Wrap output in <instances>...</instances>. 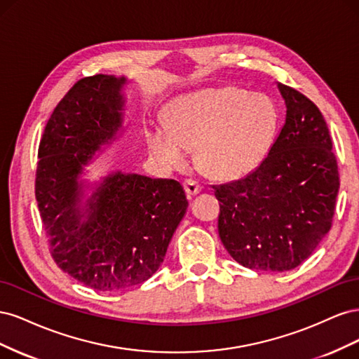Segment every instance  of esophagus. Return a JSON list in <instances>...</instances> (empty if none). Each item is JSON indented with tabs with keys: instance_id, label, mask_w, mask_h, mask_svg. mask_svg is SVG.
<instances>
[{
	"instance_id": "1",
	"label": "esophagus",
	"mask_w": 359,
	"mask_h": 359,
	"mask_svg": "<svg viewBox=\"0 0 359 359\" xmlns=\"http://www.w3.org/2000/svg\"><path fill=\"white\" fill-rule=\"evenodd\" d=\"M184 190H186L187 196H194V194H198L202 190V186L194 180H186L184 181Z\"/></svg>"
}]
</instances>
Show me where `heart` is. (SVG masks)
Segmentation results:
<instances>
[{
	"label": "heart",
	"mask_w": 359,
	"mask_h": 359,
	"mask_svg": "<svg viewBox=\"0 0 359 359\" xmlns=\"http://www.w3.org/2000/svg\"><path fill=\"white\" fill-rule=\"evenodd\" d=\"M278 132V111L266 95L238 86H215L181 95L169 104L168 126L154 124L148 145L163 165L181 168L187 149L220 180L241 178L262 163Z\"/></svg>",
	"instance_id": "b5f03b06"
}]
</instances>
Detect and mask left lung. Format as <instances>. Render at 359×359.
Listing matches in <instances>:
<instances>
[{
  "label": "left lung",
  "mask_w": 359,
  "mask_h": 359,
  "mask_svg": "<svg viewBox=\"0 0 359 359\" xmlns=\"http://www.w3.org/2000/svg\"><path fill=\"white\" fill-rule=\"evenodd\" d=\"M277 86L286 121L266 158L247 177L212 189L229 255L245 268L283 273L309 259L330 232L340 180L318 106L295 88Z\"/></svg>",
  "instance_id": "1"
}]
</instances>
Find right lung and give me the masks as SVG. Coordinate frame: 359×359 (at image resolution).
Returning <instances> with one entry per match:
<instances>
[{
    "mask_svg": "<svg viewBox=\"0 0 359 359\" xmlns=\"http://www.w3.org/2000/svg\"><path fill=\"white\" fill-rule=\"evenodd\" d=\"M126 82L109 74L76 82L53 109L39 147L36 199L50 255L64 273L102 292L153 276L189 206L178 181L121 170L82 202L83 166L123 127Z\"/></svg>",
    "mask_w": 359,
    "mask_h": 359,
    "instance_id": "add662e5",
    "label": "right lung"
}]
</instances>
